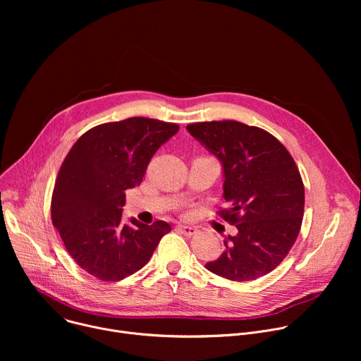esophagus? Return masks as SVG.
I'll return each mask as SVG.
<instances>
[{"mask_svg": "<svg viewBox=\"0 0 361 361\" xmlns=\"http://www.w3.org/2000/svg\"><path fill=\"white\" fill-rule=\"evenodd\" d=\"M177 230H178L180 233H183L184 235H187V237H191V235H194V234L197 233V228H195V227H191V226H183V224L177 226Z\"/></svg>", "mask_w": 361, "mask_h": 361, "instance_id": "obj_1", "label": "esophagus"}]
</instances>
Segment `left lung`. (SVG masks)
I'll list each match as a JSON object with an SVG mask.
<instances>
[{"instance_id": "left-lung-1", "label": "left lung", "mask_w": 361, "mask_h": 361, "mask_svg": "<svg viewBox=\"0 0 361 361\" xmlns=\"http://www.w3.org/2000/svg\"><path fill=\"white\" fill-rule=\"evenodd\" d=\"M224 169L227 209L217 216L237 227L226 251L205 264L233 281L273 271L294 245L304 214V184L288 149L269 131L234 120L188 124Z\"/></svg>"}]
</instances>
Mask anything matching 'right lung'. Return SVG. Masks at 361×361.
<instances>
[{
    "label": "right lung",
    "instance_id": "add662e5",
    "mask_svg": "<svg viewBox=\"0 0 361 361\" xmlns=\"http://www.w3.org/2000/svg\"><path fill=\"white\" fill-rule=\"evenodd\" d=\"M178 126L145 117L104 123L84 133L59 171L51 220L71 259L102 281H118L144 267L169 223L151 226L121 217L126 190L140 185L147 166Z\"/></svg>",
    "mask_w": 361,
    "mask_h": 361
}]
</instances>
